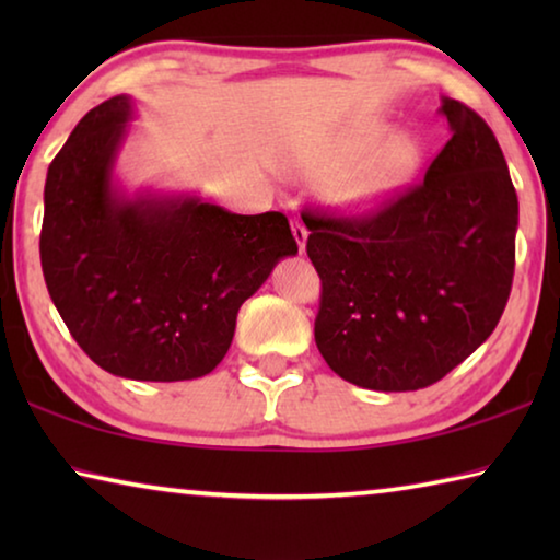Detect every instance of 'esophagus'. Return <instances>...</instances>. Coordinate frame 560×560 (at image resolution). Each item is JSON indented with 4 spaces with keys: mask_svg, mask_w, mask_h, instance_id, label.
Masks as SVG:
<instances>
[{
    "mask_svg": "<svg viewBox=\"0 0 560 560\" xmlns=\"http://www.w3.org/2000/svg\"><path fill=\"white\" fill-rule=\"evenodd\" d=\"M291 232H293V240L299 244V252L303 254L306 252V240H308V230L303 226L301 220H291Z\"/></svg>",
    "mask_w": 560,
    "mask_h": 560,
    "instance_id": "1",
    "label": "esophagus"
}]
</instances>
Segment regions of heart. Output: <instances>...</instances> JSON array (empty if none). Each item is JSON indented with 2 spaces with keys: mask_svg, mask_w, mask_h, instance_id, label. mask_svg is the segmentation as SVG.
Here are the masks:
<instances>
[{
  "mask_svg": "<svg viewBox=\"0 0 560 560\" xmlns=\"http://www.w3.org/2000/svg\"><path fill=\"white\" fill-rule=\"evenodd\" d=\"M422 163L424 145L415 132L397 130L387 118H363L336 128L293 170L308 179L330 177L324 200L334 212L368 217L395 202Z\"/></svg>",
  "mask_w": 560,
  "mask_h": 560,
  "instance_id": "1",
  "label": "heart"
}]
</instances>
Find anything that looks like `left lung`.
Listing matches in <instances>:
<instances>
[{"mask_svg":"<svg viewBox=\"0 0 560 560\" xmlns=\"http://www.w3.org/2000/svg\"><path fill=\"white\" fill-rule=\"evenodd\" d=\"M450 140L424 183L365 220L303 214L324 283L316 346L381 393L442 381L497 328L514 279L518 197L494 132L442 96Z\"/></svg>","mask_w":560,"mask_h":560,"instance_id":"8db88e82","label":"left lung"}]
</instances>
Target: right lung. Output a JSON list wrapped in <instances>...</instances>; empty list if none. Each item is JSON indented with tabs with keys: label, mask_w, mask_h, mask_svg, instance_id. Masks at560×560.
Returning a JSON list of instances; mask_svg holds the SVG:
<instances>
[{
	"label": "right lung",
	"mask_w": 560,
	"mask_h": 560,
	"mask_svg": "<svg viewBox=\"0 0 560 560\" xmlns=\"http://www.w3.org/2000/svg\"><path fill=\"white\" fill-rule=\"evenodd\" d=\"M136 120L126 93L71 130L46 173V289L93 363L128 381L212 373L232 346L242 303L299 254L281 212L234 214L197 192L143 187L116 173Z\"/></svg>",
	"instance_id": "obj_1"
}]
</instances>
